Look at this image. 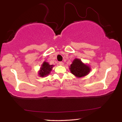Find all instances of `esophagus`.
Wrapping results in <instances>:
<instances>
[{
    "instance_id": "34e87169",
    "label": "esophagus",
    "mask_w": 122,
    "mask_h": 122,
    "mask_svg": "<svg viewBox=\"0 0 122 122\" xmlns=\"http://www.w3.org/2000/svg\"><path fill=\"white\" fill-rule=\"evenodd\" d=\"M59 64L60 65H64V63L63 62H62V61H60V62H59Z\"/></svg>"
}]
</instances>
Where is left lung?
I'll use <instances>...</instances> for the list:
<instances>
[{"mask_svg": "<svg viewBox=\"0 0 122 122\" xmlns=\"http://www.w3.org/2000/svg\"><path fill=\"white\" fill-rule=\"evenodd\" d=\"M72 74L77 77H81L88 75L90 72L91 68L88 65L83 63L79 59L75 58L73 61L70 67Z\"/></svg>", "mask_w": 122, "mask_h": 122, "instance_id": "8db88e82", "label": "left lung"}]
</instances>
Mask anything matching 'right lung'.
Returning a JSON list of instances; mask_svg holds the SVG:
<instances>
[{"instance_id": "add662e5", "label": "right lung", "mask_w": 122, "mask_h": 122, "mask_svg": "<svg viewBox=\"0 0 122 122\" xmlns=\"http://www.w3.org/2000/svg\"><path fill=\"white\" fill-rule=\"evenodd\" d=\"M53 67V65H50L47 62L44 61L41 65L40 70L39 71V76L40 77H44L49 75Z\"/></svg>"}]
</instances>
